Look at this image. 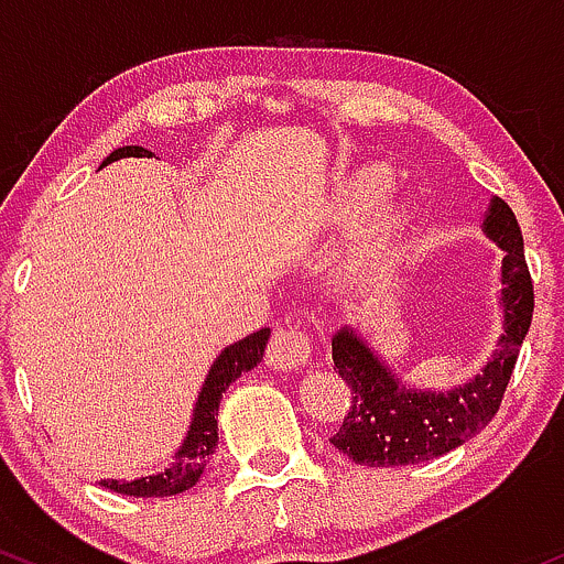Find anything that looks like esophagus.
Instances as JSON below:
<instances>
[{
    "mask_svg": "<svg viewBox=\"0 0 564 564\" xmlns=\"http://www.w3.org/2000/svg\"><path fill=\"white\" fill-rule=\"evenodd\" d=\"M308 354H312V344L299 327H276L265 351V362L274 370H299L308 362Z\"/></svg>",
    "mask_w": 564,
    "mask_h": 564,
    "instance_id": "1",
    "label": "esophagus"
}]
</instances>
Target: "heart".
<instances>
[{
	"instance_id": "1",
	"label": "heart",
	"mask_w": 564,
	"mask_h": 564,
	"mask_svg": "<svg viewBox=\"0 0 564 564\" xmlns=\"http://www.w3.org/2000/svg\"><path fill=\"white\" fill-rule=\"evenodd\" d=\"M391 188H394L391 170L386 164L372 162L344 175L322 202L319 220L325 226H346L367 215L354 231L349 256L344 263L346 274H362L367 269H376L410 231V224H413L410 205L404 202L381 205Z\"/></svg>"
}]
</instances>
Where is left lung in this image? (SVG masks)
<instances>
[{
  "label": "left lung",
  "instance_id": "1",
  "mask_svg": "<svg viewBox=\"0 0 564 564\" xmlns=\"http://www.w3.org/2000/svg\"><path fill=\"white\" fill-rule=\"evenodd\" d=\"M482 234L503 250L501 335L487 362L469 381L451 389L408 383L357 327L340 325L333 335V362L349 383L351 404L333 445L365 466H410L440 458L479 434L503 400L506 383L533 319V282L524 263L522 231L503 199L490 197Z\"/></svg>",
  "mask_w": 564,
  "mask_h": 564
}]
</instances>
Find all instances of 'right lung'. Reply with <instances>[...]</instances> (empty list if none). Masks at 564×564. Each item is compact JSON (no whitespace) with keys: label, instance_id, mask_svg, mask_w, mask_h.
<instances>
[{"label":"right lung","instance_id":"right-lung-1","mask_svg":"<svg viewBox=\"0 0 564 564\" xmlns=\"http://www.w3.org/2000/svg\"><path fill=\"white\" fill-rule=\"evenodd\" d=\"M128 156H151V151L143 149V145H122V149L111 151L100 167H106V164L117 160H128ZM269 335H271L269 327H263V330L250 333L248 338L226 346V349L215 357V362L210 365V370H207L205 383H202L197 394V402H194L186 436H183L178 451L173 455V464H167L160 471L149 474V477L100 479V485L109 487L113 492H122V496H132V498L178 496V492L197 485L202 471H205L207 466V458H210L215 445H218V421L215 419H218L220 400H224L226 389H229L242 372H248L252 367L263 362Z\"/></svg>","mask_w":564,"mask_h":564}]
</instances>
